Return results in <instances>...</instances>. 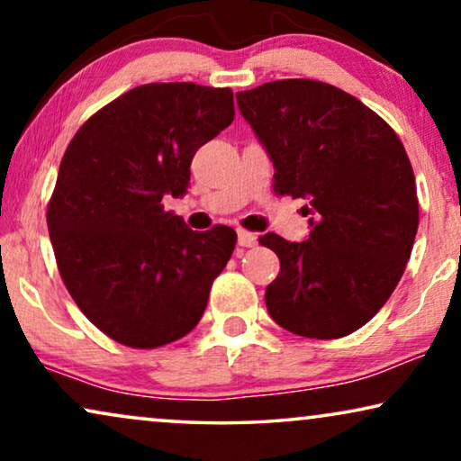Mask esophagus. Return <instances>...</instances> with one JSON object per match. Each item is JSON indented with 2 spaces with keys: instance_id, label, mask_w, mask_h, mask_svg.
Wrapping results in <instances>:
<instances>
[{
  "instance_id": "obj_1",
  "label": "esophagus",
  "mask_w": 461,
  "mask_h": 461,
  "mask_svg": "<svg viewBox=\"0 0 461 461\" xmlns=\"http://www.w3.org/2000/svg\"><path fill=\"white\" fill-rule=\"evenodd\" d=\"M239 235V245H241V248H254V245L258 243V237L254 235V232H249V230H239L237 232Z\"/></svg>"
}]
</instances>
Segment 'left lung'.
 Listing matches in <instances>:
<instances>
[{
    "label": "left lung",
    "mask_w": 461,
    "mask_h": 461,
    "mask_svg": "<svg viewBox=\"0 0 461 461\" xmlns=\"http://www.w3.org/2000/svg\"><path fill=\"white\" fill-rule=\"evenodd\" d=\"M237 104L275 163V193L304 197L311 235L267 232L281 270L267 287L270 317L302 338L361 330L405 273L420 222L411 161L384 119L331 84L268 81Z\"/></svg>",
    "instance_id": "obj_1"
}]
</instances>
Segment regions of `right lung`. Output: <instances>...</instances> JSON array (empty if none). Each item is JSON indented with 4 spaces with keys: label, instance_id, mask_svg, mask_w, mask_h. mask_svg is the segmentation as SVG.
<instances>
[{
    "label": "right lung",
    "instance_id": "right-lung-1",
    "mask_svg": "<svg viewBox=\"0 0 461 461\" xmlns=\"http://www.w3.org/2000/svg\"><path fill=\"white\" fill-rule=\"evenodd\" d=\"M235 119L230 87L147 84L94 113L68 142L48 203L62 283L115 342L159 348L194 330L237 232L186 229L182 197L199 147Z\"/></svg>",
    "mask_w": 461,
    "mask_h": 461
}]
</instances>
